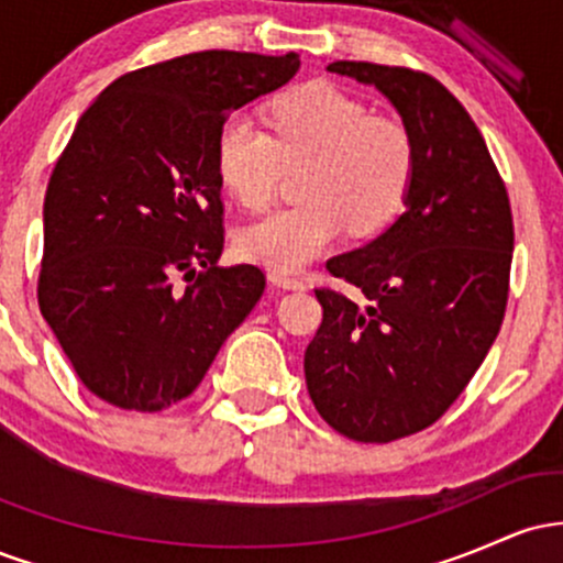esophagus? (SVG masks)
Masks as SVG:
<instances>
[{
	"mask_svg": "<svg viewBox=\"0 0 563 563\" xmlns=\"http://www.w3.org/2000/svg\"><path fill=\"white\" fill-rule=\"evenodd\" d=\"M269 283H273L275 288H283V290H301L303 288V280H299V277H288L280 273L269 275Z\"/></svg>",
	"mask_w": 563,
	"mask_h": 563,
	"instance_id": "1",
	"label": "esophagus"
}]
</instances>
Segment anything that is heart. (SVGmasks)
Masks as SVG:
<instances>
[{"mask_svg":"<svg viewBox=\"0 0 563 563\" xmlns=\"http://www.w3.org/2000/svg\"><path fill=\"white\" fill-rule=\"evenodd\" d=\"M269 129L249 113L224 121L217 174L243 209L273 203L283 169H299L294 209L238 232L243 260L273 273H299L344 235H373L402 211L416 174V147L402 124L371 115L331 84H307L269 106Z\"/></svg>","mask_w":563,"mask_h":563,"instance_id":"obj_1","label":"heart"}]
</instances>
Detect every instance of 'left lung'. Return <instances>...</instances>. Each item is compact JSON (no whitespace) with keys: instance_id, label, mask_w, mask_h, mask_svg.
I'll use <instances>...</instances> for the list:
<instances>
[{"instance_id":"1","label":"left lung","mask_w":563,"mask_h":563,"mask_svg":"<svg viewBox=\"0 0 563 563\" xmlns=\"http://www.w3.org/2000/svg\"><path fill=\"white\" fill-rule=\"evenodd\" d=\"M328 70L391 102L416 147V174L394 224L328 260V273L367 303L314 290L322 322L303 376L339 434L391 442L434 423L487 357L506 314L514 219L482 132L437 79L352 60Z\"/></svg>"}]
</instances>
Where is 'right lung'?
<instances>
[{
	"mask_svg": "<svg viewBox=\"0 0 563 563\" xmlns=\"http://www.w3.org/2000/svg\"><path fill=\"white\" fill-rule=\"evenodd\" d=\"M299 66L296 53L174 57L115 79L76 124L44 196L38 309L106 402L156 412L185 399L260 301V267H219L217 137Z\"/></svg>",
	"mask_w": 563,
	"mask_h": 563,
	"instance_id": "right-lung-1",
	"label": "right lung"
}]
</instances>
